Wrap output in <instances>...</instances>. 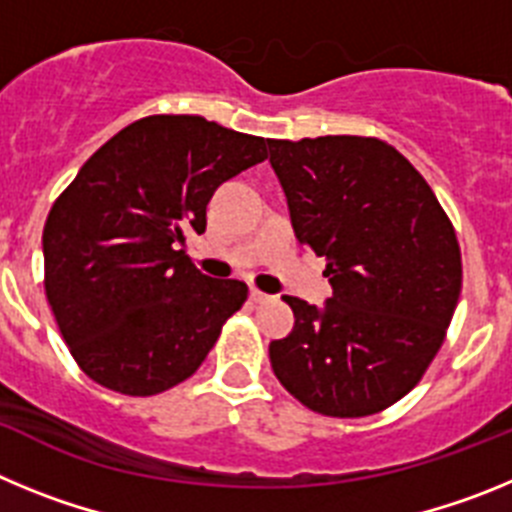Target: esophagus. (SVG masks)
Segmentation results:
<instances>
[{
  "label": "esophagus",
  "mask_w": 512,
  "mask_h": 512,
  "mask_svg": "<svg viewBox=\"0 0 512 512\" xmlns=\"http://www.w3.org/2000/svg\"><path fill=\"white\" fill-rule=\"evenodd\" d=\"M269 300H271V297L266 295V292H261V289H256V287L251 289V302H253V305H264V302H269Z\"/></svg>",
  "instance_id": "esophagus-1"
}]
</instances>
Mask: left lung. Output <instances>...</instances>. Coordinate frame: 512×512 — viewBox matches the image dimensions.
<instances>
[{"instance_id":"8db88e82","label":"left lung","mask_w":512,"mask_h":512,"mask_svg":"<svg viewBox=\"0 0 512 512\" xmlns=\"http://www.w3.org/2000/svg\"><path fill=\"white\" fill-rule=\"evenodd\" d=\"M297 241L325 256V307L284 295L269 343L289 395L328 418L390 408L423 379L461 292L456 230L408 158L379 138L269 140Z\"/></svg>"}]
</instances>
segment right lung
Listing matches in <instances>:
<instances>
[{
    "label": "right lung",
    "instance_id": "right-lung-1",
    "mask_svg": "<svg viewBox=\"0 0 512 512\" xmlns=\"http://www.w3.org/2000/svg\"><path fill=\"white\" fill-rule=\"evenodd\" d=\"M269 140L200 115H151L112 135L58 194L43 228L45 297L81 372L151 397L192 377L248 287L210 279L182 243L215 189Z\"/></svg>",
    "mask_w": 512,
    "mask_h": 512
}]
</instances>
